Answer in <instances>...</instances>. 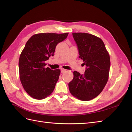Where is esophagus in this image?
<instances>
[{
	"label": "esophagus",
	"mask_w": 132,
	"mask_h": 132,
	"mask_svg": "<svg viewBox=\"0 0 132 132\" xmlns=\"http://www.w3.org/2000/svg\"><path fill=\"white\" fill-rule=\"evenodd\" d=\"M66 71H67V70H65V69H61V73H65Z\"/></svg>",
	"instance_id": "1"
}]
</instances>
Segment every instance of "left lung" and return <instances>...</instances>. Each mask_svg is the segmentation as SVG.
I'll use <instances>...</instances> for the list:
<instances>
[{
	"label": "left lung",
	"mask_w": 132,
	"mask_h": 132,
	"mask_svg": "<svg viewBox=\"0 0 132 132\" xmlns=\"http://www.w3.org/2000/svg\"><path fill=\"white\" fill-rule=\"evenodd\" d=\"M79 58L86 66L84 74L77 71L69 84L71 94L80 100L89 101L101 93L109 79L110 58L101 38L87 33H73Z\"/></svg>",
	"instance_id": "left-lung-1"
}]
</instances>
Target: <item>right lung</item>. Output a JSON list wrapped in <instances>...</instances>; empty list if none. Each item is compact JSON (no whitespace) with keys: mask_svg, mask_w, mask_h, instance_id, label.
<instances>
[{"mask_svg":"<svg viewBox=\"0 0 132 132\" xmlns=\"http://www.w3.org/2000/svg\"><path fill=\"white\" fill-rule=\"evenodd\" d=\"M68 35L38 34L26 42L19 58V74L23 89L32 97L42 100L53 91L61 71L46 68L45 62L53 56L57 45Z\"/></svg>","mask_w":132,"mask_h":132,"instance_id":"obj_1","label":"right lung"}]
</instances>
